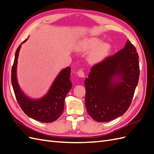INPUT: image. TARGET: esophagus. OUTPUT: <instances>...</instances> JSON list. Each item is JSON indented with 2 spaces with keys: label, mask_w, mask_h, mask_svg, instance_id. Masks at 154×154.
I'll use <instances>...</instances> for the list:
<instances>
[{
  "label": "esophagus",
  "mask_w": 154,
  "mask_h": 154,
  "mask_svg": "<svg viewBox=\"0 0 154 154\" xmlns=\"http://www.w3.org/2000/svg\"><path fill=\"white\" fill-rule=\"evenodd\" d=\"M77 74L78 75V76L80 77H82V78H83L85 76V74H84V72H83V71L82 69H80L78 70V72H77Z\"/></svg>",
  "instance_id": "1"
}]
</instances>
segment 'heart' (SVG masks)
I'll use <instances>...</instances> for the list:
<instances>
[{
  "label": "heart",
  "mask_w": 154,
  "mask_h": 154,
  "mask_svg": "<svg viewBox=\"0 0 154 154\" xmlns=\"http://www.w3.org/2000/svg\"><path fill=\"white\" fill-rule=\"evenodd\" d=\"M100 43V38H91L81 44L79 50L88 51L96 47L88 57V61L91 63H97L103 60L110 49V45L108 43Z\"/></svg>",
  "instance_id": "heart-1"
}]
</instances>
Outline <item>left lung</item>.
Wrapping results in <instances>:
<instances>
[{
	"mask_svg": "<svg viewBox=\"0 0 154 154\" xmlns=\"http://www.w3.org/2000/svg\"><path fill=\"white\" fill-rule=\"evenodd\" d=\"M138 60L136 48L128 40L123 49L92 67L85 80V101L92 119L107 122L128 110L138 83Z\"/></svg>",
	"mask_w": 154,
	"mask_h": 154,
	"instance_id": "8db88e82",
	"label": "left lung"
}]
</instances>
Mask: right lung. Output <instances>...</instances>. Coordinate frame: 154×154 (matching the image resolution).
Masks as SVG:
<instances>
[{
  "label": "right lung",
  "mask_w": 154,
  "mask_h": 154,
  "mask_svg": "<svg viewBox=\"0 0 154 154\" xmlns=\"http://www.w3.org/2000/svg\"><path fill=\"white\" fill-rule=\"evenodd\" d=\"M20 47L21 45L16 51L11 69L12 86L18 103L24 113L32 119L43 123L54 122L63 113L65 99L72 87V83L70 81L71 67H68L60 72L44 97L36 100H31L22 92L17 82V65Z\"/></svg>",
  "instance_id": "add662e5"
}]
</instances>
